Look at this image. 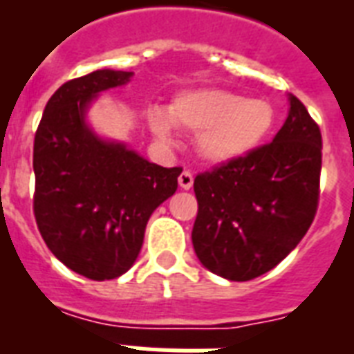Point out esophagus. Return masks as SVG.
Segmentation results:
<instances>
[{
	"label": "esophagus",
	"mask_w": 354,
	"mask_h": 354,
	"mask_svg": "<svg viewBox=\"0 0 354 354\" xmlns=\"http://www.w3.org/2000/svg\"><path fill=\"white\" fill-rule=\"evenodd\" d=\"M192 185H194V175L185 169V171L179 175V186L183 188V190H190Z\"/></svg>",
	"instance_id": "obj_1"
}]
</instances>
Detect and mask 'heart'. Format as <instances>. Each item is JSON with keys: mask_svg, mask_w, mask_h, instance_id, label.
<instances>
[{"mask_svg": "<svg viewBox=\"0 0 354 354\" xmlns=\"http://www.w3.org/2000/svg\"><path fill=\"white\" fill-rule=\"evenodd\" d=\"M275 125V109L262 97H243L231 90L183 92L168 106L149 112V127L158 140L174 144V127L197 134L196 149L210 164H229L259 149Z\"/></svg>", "mask_w": 354, "mask_h": 354, "instance_id": "1", "label": "heart"}]
</instances>
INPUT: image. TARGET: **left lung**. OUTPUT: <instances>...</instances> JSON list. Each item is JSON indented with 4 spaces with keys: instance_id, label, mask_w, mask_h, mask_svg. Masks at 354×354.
Wrapping results in <instances>:
<instances>
[{
    "instance_id": "left-lung-1",
    "label": "left lung",
    "mask_w": 354,
    "mask_h": 354,
    "mask_svg": "<svg viewBox=\"0 0 354 354\" xmlns=\"http://www.w3.org/2000/svg\"><path fill=\"white\" fill-rule=\"evenodd\" d=\"M288 101V118L271 144L194 180V251L208 271L229 281L273 270L316 216L322 133L295 95Z\"/></svg>"
}]
</instances>
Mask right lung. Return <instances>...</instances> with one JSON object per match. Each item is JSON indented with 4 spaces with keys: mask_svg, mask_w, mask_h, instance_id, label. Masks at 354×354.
<instances>
[{
    "mask_svg": "<svg viewBox=\"0 0 354 354\" xmlns=\"http://www.w3.org/2000/svg\"><path fill=\"white\" fill-rule=\"evenodd\" d=\"M133 72L95 70L60 86L35 134V218L44 242L79 275L109 281L138 257L147 220L177 190L180 168H162L86 122L97 95Z\"/></svg>",
    "mask_w": 354,
    "mask_h": 354,
    "instance_id": "right-lung-1",
    "label": "right lung"
}]
</instances>
